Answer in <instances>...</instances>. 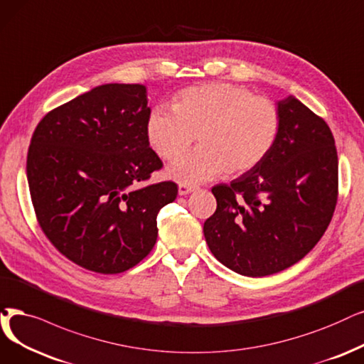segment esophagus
Listing matches in <instances>:
<instances>
[{
    "instance_id": "34e87169",
    "label": "esophagus",
    "mask_w": 364,
    "mask_h": 364,
    "mask_svg": "<svg viewBox=\"0 0 364 364\" xmlns=\"http://www.w3.org/2000/svg\"><path fill=\"white\" fill-rule=\"evenodd\" d=\"M196 185H190V183H179V196H186L196 190Z\"/></svg>"
}]
</instances>
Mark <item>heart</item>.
<instances>
[{"mask_svg": "<svg viewBox=\"0 0 364 364\" xmlns=\"http://www.w3.org/2000/svg\"><path fill=\"white\" fill-rule=\"evenodd\" d=\"M281 112L272 100L245 86L209 83L174 97L173 107L155 106L146 122L152 149L167 161L179 158L193 141L201 146L168 168L181 183L209 181L227 168L232 174L259 166L281 133Z\"/></svg>", "mask_w": 364, "mask_h": 364, "instance_id": "heart-1", "label": "heart"}]
</instances>
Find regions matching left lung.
<instances>
[{
	"mask_svg": "<svg viewBox=\"0 0 364 364\" xmlns=\"http://www.w3.org/2000/svg\"><path fill=\"white\" fill-rule=\"evenodd\" d=\"M281 133L263 163L215 185L203 231L218 261L261 278L285 270L323 237L338 203V152L327 122L294 97L278 103Z\"/></svg>",
	"mask_w": 364,
	"mask_h": 364,
	"instance_id": "left-lung-1",
	"label": "left lung"
}]
</instances>
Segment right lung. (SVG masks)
<instances>
[{
  "label": "right lung",
  "mask_w": 364,
  "mask_h": 364,
  "mask_svg": "<svg viewBox=\"0 0 364 364\" xmlns=\"http://www.w3.org/2000/svg\"><path fill=\"white\" fill-rule=\"evenodd\" d=\"M146 88L97 86L50 110L31 137L26 178L40 228L73 263L114 274L156 242V215L178 196L144 185L163 161L149 148Z\"/></svg>",
  "instance_id": "add662e5"
}]
</instances>
